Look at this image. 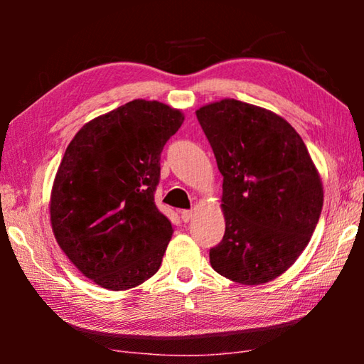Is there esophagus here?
<instances>
[{
	"label": "esophagus",
	"instance_id": "1",
	"mask_svg": "<svg viewBox=\"0 0 364 364\" xmlns=\"http://www.w3.org/2000/svg\"><path fill=\"white\" fill-rule=\"evenodd\" d=\"M193 215H194L193 210H183V212H181V218H183L184 223H188V221H189L191 218H193Z\"/></svg>",
	"mask_w": 364,
	"mask_h": 364
}]
</instances>
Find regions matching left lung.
Returning <instances> with one entry per match:
<instances>
[{
	"label": "left lung",
	"instance_id": "left-lung-1",
	"mask_svg": "<svg viewBox=\"0 0 364 364\" xmlns=\"http://www.w3.org/2000/svg\"><path fill=\"white\" fill-rule=\"evenodd\" d=\"M223 175L225 236L210 249L218 274L239 284L273 281L310 242L323 183L291 123L271 110L221 100L196 110Z\"/></svg>",
	"mask_w": 364,
	"mask_h": 364
}]
</instances>
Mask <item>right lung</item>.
Listing matches in <instances>:
<instances>
[{
  "label": "right lung",
  "mask_w": 364,
  "mask_h": 364,
  "mask_svg": "<svg viewBox=\"0 0 364 364\" xmlns=\"http://www.w3.org/2000/svg\"><path fill=\"white\" fill-rule=\"evenodd\" d=\"M181 110L134 100L85 123L54 178V237L86 278L127 291L157 273L173 234L154 193L160 154L181 127Z\"/></svg>",
  "instance_id": "right-lung-1"
}]
</instances>
